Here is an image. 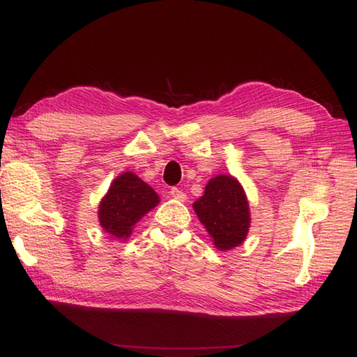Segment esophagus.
Here are the masks:
<instances>
[{"mask_svg": "<svg viewBox=\"0 0 357 357\" xmlns=\"http://www.w3.org/2000/svg\"><path fill=\"white\" fill-rule=\"evenodd\" d=\"M170 195L173 198H176V200H179V202H185V198H187L185 193L181 189H178V187H173V189L170 190Z\"/></svg>", "mask_w": 357, "mask_h": 357, "instance_id": "34e87169", "label": "esophagus"}]
</instances>
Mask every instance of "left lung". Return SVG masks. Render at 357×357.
<instances>
[{
  "instance_id": "obj_1",
  "label": "left lung",
  "mask_w": 357,
  "mask_h": 357,
  "mask_svg": "<svg viewBox=\"0 0 357 357\" xmlns=\"http://www.w3.org/2000/svg\"><path fill=\"white\" fill-rule=\"evenodd\" d=\"M198 220L219 250H231L244 243L250 228V208L244 187L231 174H217L193 203Z\"/></svg>"
}]
</instances>
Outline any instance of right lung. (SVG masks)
Instances as JSON below:
<instances>
[{
	"label": "right lung",
	"instance_id": "1",
	"mask_svg": "<svg viewBox=\"0 0 357 357\" xmlns=\"http://www.w3.org/2000/svg\"><path fill=\"white\" fill-rule=\"evenodd\" d=\"M160 198L153 187L132 172L113 179L105 197L99 203V223L110 236L126 241L135 223L159 204Z\"/></svg>",
	"mask_w": 357,
	"mask_h": 357
}]
</instances>
